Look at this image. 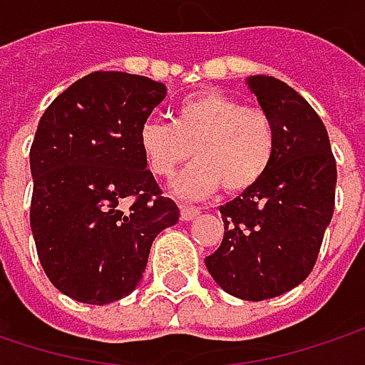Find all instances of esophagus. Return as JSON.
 <instances>
[{"mask_svg":"<svg viewBox=\"0 0 365 365\" xmlns=\"http://www.w3.org/2000/svg\"><path fill=\"white\" fill-rule=\"evenodd\" d=\"M180 215H182V221H192L194 217H198V215H200V208L182 204V206H180Z\"/></svg>","mask_w":365,"mask_h":365,"instance_id":"esophagus-1","label":"esophagus"}]
</instances>
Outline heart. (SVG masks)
Returning <instances> with one entry per match:
<instances>
[{
    "mask_svg": "<svg viewBox=\"0 0 365 365\" xmlns=\"http://www.w3.org/2000/svg\"><path fill=\"white\" fill-rule=\"evenodd\" d=\"M138 142L148 169L163 180L194 155L196 163L173 190L183 198H206L221 185L227 194H242L260 182L274 159L277 130L264 109L208 88L183 98L173 123L144 121Z\"/></svg>",
    "mask_w": 365,
    "mask_h": 365,
    "instance_id": "b5f03b06",
    "label": "heart"
}]
</instances>
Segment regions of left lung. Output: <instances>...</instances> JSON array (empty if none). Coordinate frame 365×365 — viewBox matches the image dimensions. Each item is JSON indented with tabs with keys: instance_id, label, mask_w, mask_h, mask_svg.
I'll list each match as a JSON object with an SVG mask.
<instances>
[{
	"instance_id": "obj_1",
	"label": "left lung",
	"mask_w": 365,
	"mask_h": 365,
	"mask_svg": "<svg viewBox=\"0 0 365 365\" xmlns=\"http://www.w3.org/2000/svg\"><path fill=\"white\" fill-rule=\"evenodd\" d=\"M247 86L274 121L277 150L267 175L221 206L225 235L204 258L227 293L262 302L297 287L316 264L334 210L336 161L310 103L272 76Z\"/></svg>"
}]
</instances>
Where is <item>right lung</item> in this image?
<instances>
[{"mask_svg":"<svg viewBox=\"0 0 365 365\" xmlns=\"http://www.w3.org/2000/svg\"><path fill=\"white\" fill-rule=\"evenodd\" d=\"M165 93L144 76L95 72L63 91L38 121L31 229L45 274L76 302L103 306L132 293L155 237L180 219L138 142Z\"/></svg>","mask_w":365,"mask_h":365,"instance_id":"obj_1","label":"right lung"}]
</instances>
